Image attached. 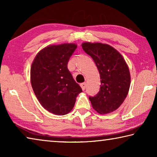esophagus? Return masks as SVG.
Instances as JSON below:
<instances>
[{
    "label": "esophagus",
    "instance_id": "esophagus-1",
    "mask_svg": "<svg viewBox=\"0 0 157 157\" xmlns=\"http://www.w3.org/2000/svg\"><path fill=\"white\" fill-rule=\"evenodd\" d=\"M80 86H81L82 89L83 90V91H84L85 88H86V83H82V84H80Z\"/></svg>",
    "mask_w": 157,
    "mask_h": 157
}]
</instances>
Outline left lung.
Segmentation results:
<instances>
[{
    "mask_svg": "<svg viewBox=\"0 0 157 157\" xmlns=\"http://www.w3.org/2000/svg\"><path fill=\"white\" fill-rule=\"evenodd\" d=\"M82 47L94 59L101 79L99 92L89 97L92 107L100 114L113 112L128 94L131 83L128 66L121 53L109 45L84 42Z\"/></svg>",
    "mask_w": 157,
    "mask_h": 157,
    "instance_id": "1",
    "label": "left lung"
}]
</instances>
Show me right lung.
Masks as SVG:
<instances>
[{"mask_svg": "<svg viewBox=\"0 0 157 157\" xmlns=\"http://www.w3.org/2000/svg\"><path fill=\"white\" fill-rule=\"evenodd\" d=\"M75 44L50 45L37 53L32 63L30 82L42 107L55 115L68 113L82 91L67 64L77 48Z\"/></svg>", "mask_w": 157, "mask_h": 157, "instance_id": "right-lung-1", "label": "right lung"}]
</instances>
